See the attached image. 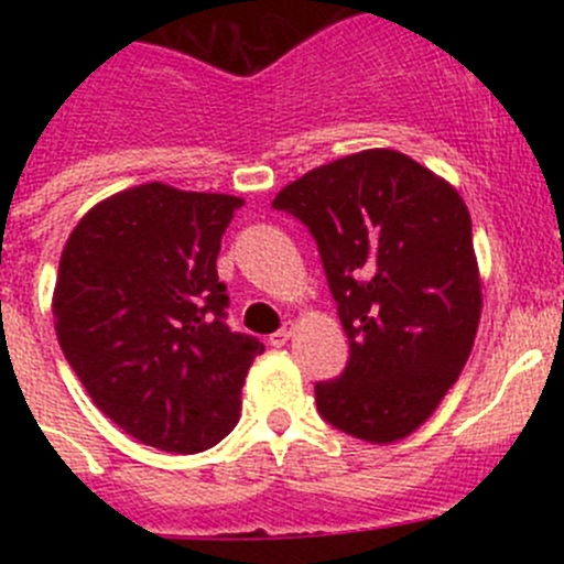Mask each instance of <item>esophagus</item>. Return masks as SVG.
<instances>
[{"label":"esophagus","mask_w":564,"mask_h":564,"mask_svg":"<svg viewBox=\"0 0 564 564\" xmlns=\"http://www.w3.org/2000/svg\"><path fill=\"white\" fill-rule=\"evenodd\" d=\"M292 333H294V324H286L283 329H278V333L270 335V346H275V349L286 346L289 340H292Z\"/></svg>","instance_id":"obj_1"}]
</instances>
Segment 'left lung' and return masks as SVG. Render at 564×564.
<instances>
[{"mask_svg":"<svg viewBox=\"0 0 564 564\" xmlns=\"http://www.w3.org/2000/svg\"><path fill=\"white\" fill-rule=\"evenodd\" d=\"M272 207L316 237L349 366L316 384L327 423L392 445L420 429L469 360L482 311L471 218L445 176L362 150L289 182Z\"/></svg>","mask_w":564,"mask_h":564,"instance_id":"obj_1","label":"left lung"}]
</instances>
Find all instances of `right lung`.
Segmentation results:
<instances>
[{"label":"right lung","instance_id":"right-lung-1","mask_svg":"<svg viewBox=\"0 0 564 564\" xmlns=\"http://www.w3.org/2000/svg\"><path fill=\"white\" fill-rule=\"evenodd\" d=\"M246 198L124 187L67 237L51 314L95 406L166 453H202L237 425L242 384L264 344L231 333L218 281L226 226Z\"/></svg>","mask_w":564,"mask_h":564}]
</instances>
